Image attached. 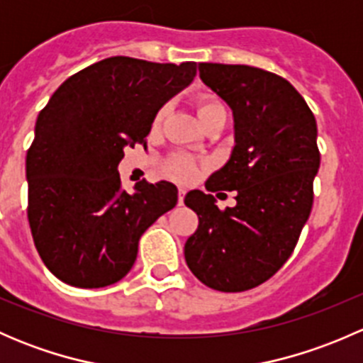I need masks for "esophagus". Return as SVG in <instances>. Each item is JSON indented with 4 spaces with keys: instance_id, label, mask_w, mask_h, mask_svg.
I'll list each match as a JSON object with an SVG mask.
<instances>
[{
    "instance_id": "34e87169",
    "label": "esophagus",
    "mask_w": 363,
    "mask_h": 363,
    "mask_svg": "<svg viewBox=\"0 0 363 363\" xmlns=\"http://www.w3.org/2000/svg\"><path fill=\"white\" fill-rule=\"evenodd\" d=\"M184 195H186V191H184V189H182V188H179V200H177L179 205H182V203H184Z\"/></svg>"
}]
</instances>
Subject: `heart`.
I'll use <instances>...</instances> for the list:
<instances>
[{
  "mask_svg": "<svg viewBox=\"0 0 363 363\" xmlns=\"http://www.w3.org/2000/svg\"><path fill=\"white\" fill-rule=\"evenodd\" d=\"M164 112H167V108L163 107L158 113H156V123H160V121L163 119ZM196 113H199V119L200 123H202V121L207 119V117L218 116V113L226 116V108L218 98L202 96L199 101H196ZM195 170H196L195 163H193L189 158H186V156H175V158L168 163V172H170L172 175H175L177 179H182V181L191 179L193 175H195Z\"/></svg>",
  "mask_w": 363,
  "mask_h": 363,
  "instance_id": "b5f03b06",
  "label": "heart"
}]
</instances>
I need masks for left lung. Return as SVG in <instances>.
Wrapping results in <instances>:
<instances>
[{
    "label": "left lung",
    "instance_id": "1",
    "mask_svg": "<svg viewBox=\"0 0 363 363\" xmlns=\"http://www.w3.org/2000/svg\"><path fill=\"white\" fill-rule=\"evenodd\" d=\"M200 79L233 116L230 158L205 188L237 191V203L219 211L208 193L186 195L199 228L184 258L205 286L244 291L283 267L309 218L320 168L316 119L288 80L262 68L202 63Z\"/></svg>",
    "mask_w": 363,
    "mask_h": 363
}]
</instances>
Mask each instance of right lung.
Returning a JSON list of instances; mask_svg holds the SVG:
<instances>
[{
  "instance_id": "right-lung-1",
  "label": "right lung",
  "mask_w": 363,
  "mask_h": 363,
  "mask_svg": "<svg viewBox=\"0 0 363 363\" xmlns=\"http://www.w3.org/2000/svg\"><path fill=\"white\" fill-rule=\"evenodd\" d=\"M196 63L113 56L65 80L38 113L26 156L28 219L47 269L69 286L104 288L137 259L138 239L177 203L172 182L121 189L124 149L193 82Z\"/></svg>"
}]
</instances>
